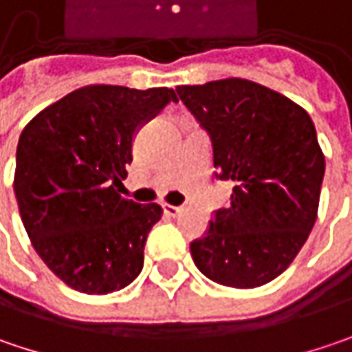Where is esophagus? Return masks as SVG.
<instances>
[{
  "label": "esophagus",
  "mask_w": 352,
  "mask_h": 352,
  "mask_svg": "<svg viewBox=\"0 0 352 352\" xmlns=\"http://www.w3.org/2000/svg\"><path fill=\"white\" fill-rule=\"evenodd\" d=\"M163 213H165L167 217H177V215L181 213V207H177V205H169V203H165V205H163Z\"/></svg>",
  "instance_id": "1"
}]
</instances>
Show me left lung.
I'll list each match as a JSON object with an SVG mask.
<instances>
[{"label":"left lung","instance_id":"left-lung-1","mask_svg":"<svg viewBox=\"0 0 352 352\" xmlns=\"http://www.w3.org/2000/svg\"><path fill=\"white\" fill-rule=\"evenodd\" d=\"M177 95L211 135L219 177L233 181L231 205L191 243L197 269L233 289L267 285L295 261L317 221L324 155L313 119L241 77L179 85Z\"/></svg>","mask_w":352,"mask_h":352}]
</instances>
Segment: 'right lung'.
Here are the masks:
<instances>
[{"label":"right lung","instance_id":"1","mask_svg":"<svg viewBox=\"0 0 352 352\" xmlns=\"http://www.w3.org/2000/svg\"><path fill=\"white\" fill-rule=\"evenodd\" d=\"M177 95L169 87L85 85L47 105L19 135L13 189L33 249L87 295L127 287L161 205L119 195L137 127Z\"/></svg>","mask_w":352,"mask_h":352}]
</instances>
